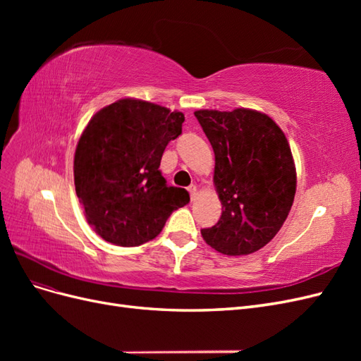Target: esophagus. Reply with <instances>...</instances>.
Instances as JSON below:
<instances>
[{
	"label": "esophagus",
	"mask_w": 361,
	"mask_h": 361,
	"mask_svg": "<svg viewBox=\"0 0 361 361\" xmlns=\"http://www.w3.org/2000/svg\"><path fill=\"white\" fill-rule=\"evenodd\" d=\"M188 192L191 195V200H195V197H197V187H195V185H190Z\"/></svg>",
	"instance_id": "obj_1"
}]
</instances>
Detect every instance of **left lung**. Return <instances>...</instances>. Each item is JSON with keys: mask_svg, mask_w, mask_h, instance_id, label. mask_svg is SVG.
I'll return each instance as SVG.
<instances>
[{"mask_svg": "<svg viewBox=\"0 0 361 361\" xmlns=\"http://www.w3.org/2000/svg\"><path fill=\"white\" fill-rule=\"evenodd\" d=\"M194 116L214 149L223 204L220 220L202 236L227 256L255 253L277 235L293 203L297 171L288 140L271 117L247 108Z\"/></svg>", "mask_w": 361, "mask_h": 361, "instance_id": "obj_1", "label": "left lung"}]
</instances>
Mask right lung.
<instances>
[{
	"mask_svg": "<svg viewBox=\"0 0 361 361\" xmlns=\"http://www.w3.org/2000/svg\"><path fill=\"white\" fill-rule=\"evenodd\" d=\"M183 120L166 106L120 99L85 126L75 150V191L87 221L105 241L145 244L159 235L173 211L188 204V191L169 187L159 170Z\"/></svg>",
	"mask_w": 361,
	"mask_h": 361,
	"instance_id": "obj_1",
	"label": "right lung"
}]
</instances>
